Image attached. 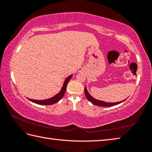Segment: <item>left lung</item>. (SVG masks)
Wrapping results in <instances>:
<instances>
[{
	"instance_id": "obj_1",
	"label": "left lung",
	"mask_w": 152,
	"mask_h": 152,
	"mask_svg": "<svg viewBox=\"0 0 152 152\" xmlns=\"http://www.w3.org/2000/svg\"><path fill=\"white\" fill-rule=\"evenodd\" d=\"M84 92H85V95L86 97H87V99L88 101H90L91 103H92L94 105H96L97 106H102V107H111V106H114L116 105H118L122 102H124V100L123 101V102H117V103H107V102H102V101H99L96 99L95 98H94L92 96H91L90 94L88 93V91L87 90V88L86 87L84 89Z\"/></svg>"
}]
</instances>
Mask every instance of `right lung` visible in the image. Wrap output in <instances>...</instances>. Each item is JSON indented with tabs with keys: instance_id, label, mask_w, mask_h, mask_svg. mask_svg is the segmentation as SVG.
<instances>
[{
	"instance_id": "right-lung-1",
	"label": "right lung",
	"mask_w": 152,
	"mask_h": 152,
	"mask_svg": "<svg viewBox=\"0 0 152 152\" xmlns=\"http://www.w3.org/2000/svg\"><path fill=\"white\" fill-rule=\"evenodd\" d=\"M72 75H70L69 76L67 77L66 79L65 80L63 86H62L61 91L59 92L58 94H56V96H55L54 97L49 98V99H45V100H34V99H29L28 98L29 100L31 101V102H32L35 103L39 104V105H53V104H54L56 102H58L59 100H61L62 98L63 97L64 95L65 94V91H66V86H67L68 83L70 81V80L71 78H72Z\"/></svg>"
}]
</instances>
